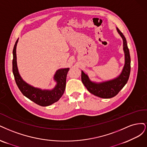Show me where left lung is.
<instances>
[{
  "instance_id": "1",
  "label": "left lung",
  "mask_w": 147,
  "mask_h": 147,
  "mask_svg": "<svg viewBox=\"0 0 147 147\" xmlns=\"http://www.w3.org/2000/svg\"><path fill=\"white\" fill-rule=\"evenodd\" d=\"M123 41V51L125 53V65L121 74L112 80L96 83L92 82L88 76L82 71L81 80L84 85L89 92L94 95L102 98H111L116 96L121 90L123 88L128 80L131 71V58L129 51L127 48L126 40L121 31L117 28Z\"/></svg>"
}]
</instances>
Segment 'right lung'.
I'll use <instances>...</instances> for the list:
<instances>
[{
	"mask_svg": "<svg viewBox=\"0 0 147 147\" xmlns=\"http://www.w3.org/2000/svg\"><path fill=\"white\" fill-rule=\"evenodd\" d=\"M18 41V39L13 50V73L19 89L26 97L41 106H48L59 101L64 93L67 76L69 68H62L57 71L54 77L57 85L53 89L41 90L30 86L24 81L18 71L16 51Z\"/></svg>",
	"mask_w": 147,
	"mask_h": 147,
	"instance_id": "right-lung-1",
	"label": "right lung"
}]
</instances>
